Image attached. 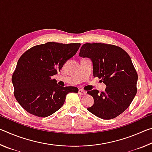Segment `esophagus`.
Instances as JSON below:
<instances>
[{
    "mask_svg": "<svg viewBox=\"0 0 152 152\" xmlns=\"http://www.w3.org/2000/svg\"><path fill=\"white\" fill-rule=\"evenodd\" d=\"M78 94H80V95H86V92L85 91H84L83 90H81V89H80L79 91H78Z\"/></svg>",
    "mask_w": 152,
    "mask_h": 152,
    "instance_id": "1",
    "label": "esophagus"
}]
</instances>
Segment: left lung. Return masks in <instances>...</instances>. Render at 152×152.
I'll list each match as a JSON object with an SVG mask.
<instances>
[{
  "label": "left lung",
  "instance_id": "obj_1",
  "mask_svg": "<svg viewBox=\"0 0 152 152\" xmlns=\"http://www.w3.org/2000/svg\"><path fill=\"white\" fill-rule=\"evenodd\" d=\"M79 56L91 59L93 76L106 84L104 92H87L94 99L88 110L102 119L119 116L129 107L137 93V73L130 56L119 46L94 43L82 46Z\"/></svg>",
  "mask_w": 152,
  "mask_h": 152
}]
</instances>
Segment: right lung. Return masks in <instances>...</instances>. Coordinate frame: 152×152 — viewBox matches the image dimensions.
<instances>
[{
	"instance_id": "add662e5",
	"label": "right lung",
	"mask_w": 152,
	"mask_h": 152,
	"mask_svg": "<svg viewBox=\"0 0 152 152\" xmlns=\"http://www.w3.org/2000/svg\"><path fill=\"white\" fill-rule=\"evenodd\" d=\"M80 43L48 42L29 49L20 56L12 76L14 95L30 114L39 117L52 115L62 107L66 95L78 92L74 86H59L51 76L76 54Z\"/></svg>"
}]
</instances>
